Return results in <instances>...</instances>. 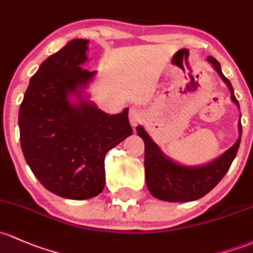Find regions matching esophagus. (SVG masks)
I'll use <instances>...</instances> for the list:
<instances>
[{
	"instance_id": "1",
	"label": "esophagus",
	"mask_w": 253,
	"mask_h": 253,
	"mask_svg": "<svg viewBox=\"0 0 253 253\" xmlns=\"http://www.w3.org/2000/svg\"><path fill=\"white\" fill-rule=\"evenodd\" d=\"M129 122H131V125L133 127L137 126V125H139L140 122L143 121V119H144V113H143L140 109L135 108V106H133V108L129 109Z\"/></svg>"
}]
</instances>
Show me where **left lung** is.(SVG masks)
<instances>
[{
  "label": "left lung",
  "mask_w": 253,
  "mask_h": 253,
  "mask_svg": "<svg viewBox=\"0 0 253 253\" xmlns=\"http://www.w3.org/2000/svg\"><path fill=\"white\" fill-rule=\"evenodd\" d=\"M220 79L230 89V98L238 108V99L234 95L230 81L223 75L220 64L213 57H207ZM137 133L144 140V167L145 182L154 198L169 203H188L198 200L210 193L222 180L235 159L241 140L243 126L239 121V138L233 147L228 149L216 160L204 166H183L167 158L159 145L150 138L142 126H138Z\"/></svg>",
  "instance_id": "left-lung-1"
}]
</instances>
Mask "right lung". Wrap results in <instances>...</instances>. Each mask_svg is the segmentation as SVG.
Listing matches in <instances>:
<instances>
[{
	"instance_id": "add662e5",
	"label": "right lung",
	"mask_w": 253,
	"mask_h": 253,
	"mask_svg": "<svg viewBox=\"0 0 253 253\" xmlns=\"http://www.w3.org/2000/svg\"><path fill=\"white\" fill-rule=\"evenodd\" d=\"M88 40L75 39L47 58L33 76L19 110L20 144L33 173L47 190L73 200L104 189V159L132 134L128 109L109 115L80 89L95 71L81 68ZM71 95L79 98L74 105Z\"/></svg>"
}]
</instances>
